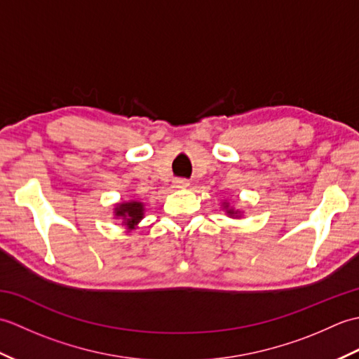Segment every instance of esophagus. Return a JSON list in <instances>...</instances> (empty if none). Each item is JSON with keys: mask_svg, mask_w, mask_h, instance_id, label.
Listing matches in <instances>:
<instances>
[{"mask_svg": "<svg viewBox=\"0 0 359 359\" xmlns=\"http://www.w3.org/2000/svg\"><path fill=\"white\" fill-rule=\"evenodd\" d=\"M188 187H189L188 180H175L174 182V188H177V189H185Z\"/></svg>", "mask_w": 359, "mask_h": 359, "instance_id": "esophagus-1", "label": "esophagus"}]
</instances>
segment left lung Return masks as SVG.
I'll return each instance as SVG.
<instances>
[{
    "label": "left lung",
    "mask_w": 359,
    "mask_h": 359,
    "mask_svg": "<svg viewBox=\"0 0 359 359\" xmlns=\"http://www.w3.org/2000/svg\"><path fill=\"white\" fill-rule=\"evenodd\" d=\"M222 208H224V211H225L226 215H228V217L241 219V217H242V215H243V211H241V210H236L234 207H231L230 202H228V201H224V202H222Z\"/></svg>",
    "instance_id": "left-lung-1"
}]
</instances>
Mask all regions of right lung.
Returning a JSON list of instances; mask_svg holds the SVG:
<instances>
[{
    "mask_svg": "<svg viewBox=\"0 0 359 359\" xmlns=\"http://www.w3.org/2000/svg\"><path fill=\"white\" fill-rule=\"evenodd\" d=\"M114 219L121 220V226L128 231L135 230L144 217V203L139 199H129L114 205Z\"/></svg>",
    "mask_w": 359,
    "mask_h": 359,
    "instance_id": "1",
    "label": "right lung"
}]
</instances>
